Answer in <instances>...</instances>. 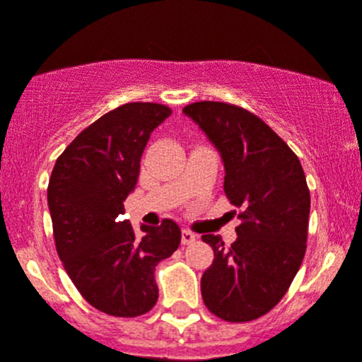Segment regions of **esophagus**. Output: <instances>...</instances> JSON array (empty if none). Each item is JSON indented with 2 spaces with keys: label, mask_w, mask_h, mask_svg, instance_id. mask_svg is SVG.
<instances>
[{
  "label": "esophagus",
  "mask_w": 362,
  "mask_h": 362,
  "mask_svg": "<svg viewBox=\"0 0 362 362\" xmlns=\"http://www.w3.org/2000/svg\"><path fill=\"white\" fill-rule=\"evenodd\" d=\"M194 242H195L194 233L188 229H185L183 233H181V243H183V245H190V243H194Z\"/></svg>",
  "instance_id": "1"
}]
</instances>
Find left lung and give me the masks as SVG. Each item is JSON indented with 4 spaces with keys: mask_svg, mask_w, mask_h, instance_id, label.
<instances>
[{
    "mask_svg": "<svg viewBox=\"0 0 362 362\" xmlns=\"http://www.w3.org/2000/svg\"><path fill=\"white\" fill-rule=\"evenodd\" d=\"M222 158L223 190L238 206L236 242L202 235L215 259L202 274L206 308L227 322L267 315L290 288L308 242L311 197L293 151L256 115L226 103L183 110Z\"/></svg>",
    "mask_w": 362,
    "mask_h": 362,
    "instance_id": "8db88e82",
    "label": "left lung"
}]
</instances>
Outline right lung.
Returning <instances> with one entry per match:
<instances>
[{"label": "right lung", "instance_id": "add662e5", "mask_svg": "<svg viewBox=\"0 0 362 362\" xmlns=\"http://www.w3.org/2000/svg\"><path fill=\"white\" fill-rule=\"evenodd\" d=\"M170 115L156 103H127L83 129L51 172L47 206L57 252L85 300L112 316L133 318L158 300L154 268L181 243L170 218L161 226L120 220L140 174L151 133Z\"/></svg>", "mask_w": 362, "mask_h": 362}]
</instances>
